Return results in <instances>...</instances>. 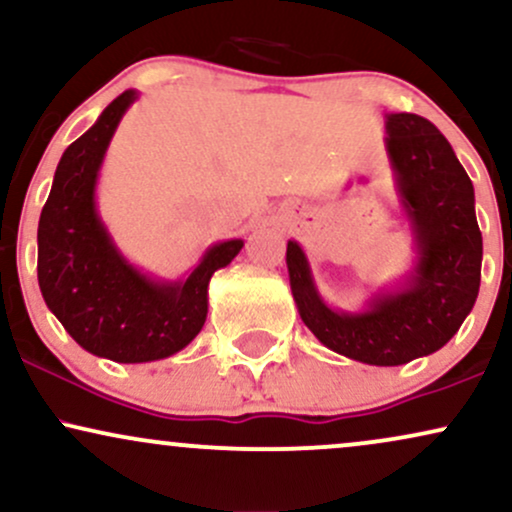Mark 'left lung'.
<instances>
[{
    "label": "left lung",
    "instance_id": "obj_1",
    "mask_svg": "<svg viewBox=\"0 0 512 512\" xmlns=\"http://www.w3.org/2000/svg\"><path fill=\"white\" fill-rule=\"evenodd\" d=\"M386 152L417 245V264L398 291L362 312L324 303L303 248L288 240L293 300L326 348L365 365L393 367L446 346L470 315L482 279V233L474 188L451 143L417 114L386 116Z\"/></svg>",
    "mask_w": 512,
    "mask_h": 512
}]
</instances>
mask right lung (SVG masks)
<instances>
[{
    "label": "right lung",
    "mask_w": 512,
    "mask_h": 512,
    "mask_svg": "<svg viewBox=\"0 0 512 512\" xmlns=\"http://www.w3.org/2000/svg\"><path fill=\"white\" fill-rule=\"evenodd\" d=\"M138 92L126 90L66 147L38 226L42 298L73 341L114 362H152L178 353L207 319V286L243 248L212 245L186 281H155L123 260L95 207L109 140Z\"/></svg>",
    "instance_id": "add662e5"
}]
</instances>
